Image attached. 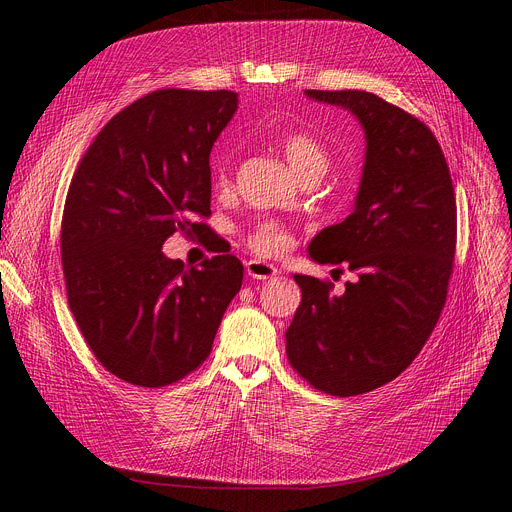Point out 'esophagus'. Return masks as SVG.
<instances>
[{"instance_id": "1", "label": "esophagus", "mask_w": 512, "mask_h": 512, "mask_svg": "<svg viewBox=\"0 0 512 512\" xmlns=\"http://www.w3.org/2000/svg\"><path fill=\"white\" fill-rule=\"evenodd\" d=\"M247 274L255 280H272L278 276V270L272 263H265L261 259L247 261Z\"/></svg>"}]
</instances>
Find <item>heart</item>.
I'll use <instances>...</instances> for the list:
<instances>
[{"label":"heart","instance_id":"obj_1","mask_svg":"<svg viewBox=\"0 0 512 512\" xmlns=\"http://www.w3.org/2000/svg\"><path fill=\"white\" fill-rule=\"evenodd\" d=\"M278 147L284 153L288 166L301 180L307 176H321L330 164V151L315 134L307 130H284L278 137ZM230 186L226 166H213V188L224 193ZM249 249L259 257H278L290 247V234L276 222H261L247 234Z\"/></svg>","mask_w":512,"mask_h":512}]
</instances>
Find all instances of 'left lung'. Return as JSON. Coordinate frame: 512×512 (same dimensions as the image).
Instances as JSON below:
<instances>
[{
	"label": "left lung",
	"mask_w": 512,
	"mask_h": 512,
	"mask_svg": "<svg viewBox=\"0 0 512 512\" xmlns=\"http://www.w3.org/2000/svg\"><path fill=\"white\" fill-rule=\"evenodd\" d=\"M353 112L365 130L355 209L309 245L317 263L357 274H294L303 299L286 330L292 369L332 396L371 392L405 371L434 332L456 251V199L446 157L419 118L365 91H305Z\"/></svg>",
	"instance_id": "obj_1"
}]
</instances>
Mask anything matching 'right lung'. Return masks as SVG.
Returning a JSON list of instances; mask_svg holds the SVG:
<instances>
[{
  "instance_id": "add662e5",
  "label": "right lung",
  "mask_w": 512,
  "mask_h": 512,
  "mask_svg": "<svg viewBox=\"0 0 512 512\" xmlns=\"http://www.w3.org/2000/svg\"><path fill=\"white\" fill-rule=\"evenodd\" d=\"M232 91L159 89L116 114L80 159L62 215L68 305L95 359L141 388L170 386L211 353L242 263L168 259L174 234L211 238L209 153Z\"/></svg>"
}]
</instances>
